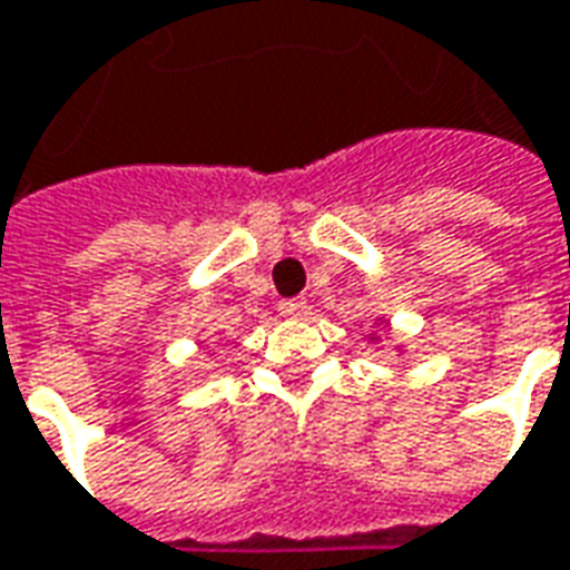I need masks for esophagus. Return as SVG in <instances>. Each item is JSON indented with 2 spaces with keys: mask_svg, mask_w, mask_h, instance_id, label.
<instances>
[{
  "mask_svg": "<svg viewBox=\"0 0 570 570\" xmlns=\"http://www.w3.org/2000/svg\"><path fill=\"white\" fill-rule=\"evenodd\" d=\"M277 311H281L284 317H302V314L308 311V302H305V298H284V302L277 305Z\"/></svg>",
  "mask_w": 570,
  "mask_h": 570,
  "instance_id": "34e87169",
  "label": "esophagus"
}]
</instances>
